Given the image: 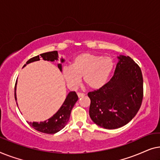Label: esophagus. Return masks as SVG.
<instances>
[{
    "label": "esophagus",
    "mask_w": 160,
    "mask_h": 160,
    "mask_svg": "<svg viewBox=\"0 0 160 160\" xmlns=\"http://www.w3.org/2000/svg\"><path fill=\"white\" fill-rule=\"evenodd\" d=\"M77 95H78V97L80 98L84 97V96L85 95V94H84V93H80V92H78V93H77Z\"/></svg>",
    "instance_id": "1"
}]
</instances>
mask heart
<instances>
[{
	"instance_id": "heart-1",
	"label": "heart",
	"mask_w": 160,
	"mask_h": 160,
	"mask_svg": "<svg viewBox=\"0 0 160 160\" xmlns=\"http://www.w3.org/2000/svg\"><path fill=\"white\" fill-rule=\"evenodd\" d=\"M113 68V62L109 57L82 53L73 58L71 66L63 68L62 75L71 88L78 86L83 76L87 86L98 89L106 84Z\"/></svg>"
}]
</instances>
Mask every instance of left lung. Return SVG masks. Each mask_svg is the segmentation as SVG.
Returning a JSON list of instances; mask_svg holds the SVG:
<instances>
[{"instance_id":"obj_1","label":"left lung","mask_w":160,"mask_h":160,"mask_svg":"<svg viewBox=\"0 0 160 160\" xmlns=\"http://www.w3.org/2000/svg\"><path fill=\"white\" fill-rule=\"evenodd\" d=\"M114 75L97 91L88 93L89 117L102 128L113 130L125 125L138 111L143 100V76L130 57L119 54Z\"/></svg>"}]
</instances>
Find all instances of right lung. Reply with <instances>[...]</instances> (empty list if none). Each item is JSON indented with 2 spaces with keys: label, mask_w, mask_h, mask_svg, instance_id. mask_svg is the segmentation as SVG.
<instances>
[{
  "label": "right lung",
  "mask_w": 160,
  "mask_h": 160,
  "mask_svg": "<svg viewBox=\"0 0 160 160\" xmlns=\"http://www.w3.org/2000/svg\"><path fill=\"white\" fill-rule=\"evenodd\" d=\"M43 58V60L51 61V62L58 61V51L45 52V53L41 54L40 55L34 57V58L30 59L29 60L27 61L26 64L24 65L23 68H25L26 65L30 64V63L40 60V58ZM64 62L65 60L62 57V58H60V63L58 64V68L60 69V71L61 72H62V63ZM17 79L16 84H15L14 97L17 102V106H18V103H17ZM78 99V98L77 95H76V92H70L68 94L64 102H63L62 106H61L60 109H59L51 118H49V119H48L47 120H45V121L40 122H28V124H29L32 128L39 131V132L47 133V134H54V133L59 132V131H60L62 129L64 128L68 122L72 108H73V107L74 106V105H75Z\"/></svg>",
  "instance_id": "right-lung-1"
}]
</instances>
